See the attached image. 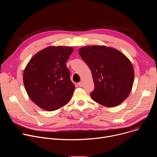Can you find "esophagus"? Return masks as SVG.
Returning a JSON list of instances; mask_svg holds the SVG:
<instances>
[{
	"label": "esophagus",
	"instance_id": "esophagus-1",
	"mask_svg": "<svg viewBox=\"0 0 157 157\" xmlns=\"http://www.w3.org/2000/svg\"><path fill=\"white\" fill-rule=\"evenodd\" d=\"M78 86H79V87H82V86H83V83H82V81H80L79 82H78Z\"/></svg>",
	"mask_w": 157,
	"mask_h": 157
}]
</instances>
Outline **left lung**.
<instances>
[{"mask_svg":"<svg viewBox=\"0 0 157 157\" xmlns=\"http://www.w3.org/2000/svg\"><path fill=\"white\" fill-rule=\"evenodd\" d=\"M90 68L94 89L90 95L96 102L115 107L128 96L134 80V70L129 59L115 48L89 46L79 50Z\"/></svg>","mask_w":157,"mask_h":157,"instance_id":"left-lung-1","label":"left lung"}]
</instances>
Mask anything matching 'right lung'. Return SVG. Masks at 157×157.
<instances>
[{
	"instance_id": "right-lung-1",
	"label": "right lung",
	"mask_w": 157,
	"mask_h": 157,
	"mask_svg": "<svg viewBox=\"0 0 157 157\" xmlns=\"http://www.w3.org/2000/svg\"><path fill=\"white\" fill-rule=\"evenodd\" d=\"M71 47H50L35 54L24 72L23 80L31 100L40 108L55 110L69 102L75 91L66 63Z\"/></svg>"
}]
</instances>
